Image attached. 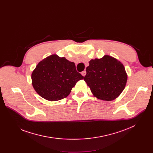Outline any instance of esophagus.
I'll list each match as a JSON object with an SVG mask.
<instances>
[{
	"label": "esophagus",
	"instance_id": "1",
	"mask_svg": "<svg viewBox=\"0 0 153 153\" xmlns=\"http://www.w3.org/2000/svg\"><path fill=\"white\" fill-rule=\"evenodd\" d=\"M81 74H82V75L83 77H85V75H86V71H82V72L81 73Z\"/></svg>",
	"mask_w": 153,
	"mask_h": 153
}]
</instances>
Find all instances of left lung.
<instances>
[{
  "mask_svg": "<svg viewBox=\"0 0 153 153\" xmlns=\"http://www.w3.org/2000/svg\"><path fill=\"white\" fill-rule=\"evenodd\" d=\"M86 71L84 80L98 99L113 100L119 96L126 86L128 76L123 65L110 56L91 59Z\"/></svg>",
  "mask_w": 153,
  "mask_h": 153,
  "instance_id": "1",
  "label": "left lung"
}]
</instances>
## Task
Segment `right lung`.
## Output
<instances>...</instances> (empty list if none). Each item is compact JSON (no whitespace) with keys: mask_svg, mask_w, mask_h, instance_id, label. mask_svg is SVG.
I'll use <instances>...</instances> for the list:
<instances>
[{"mask_svg":"<svg viewBox=\"0 0 153 153\" xmlns=\"http://www.w3.org/2000/svg\"><path fill=\"white\" fill-rule=\"evenodd\" d=\"M83 76L76 71L75 63L52 54L41 60L31 74L32 85L37 93L49 101L67 97Z\"/></svg>","mask_w":153,"mask_h":153,"instance_id":"add662e5","label":"right lung"}]
</instances>
